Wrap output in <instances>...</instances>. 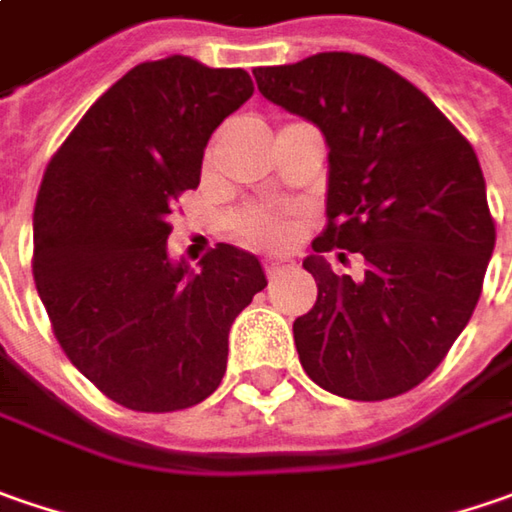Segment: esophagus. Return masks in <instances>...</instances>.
<instances>
[{"label": "esophagus", "mask_w": 512, "mask_h": 512, "mask_svg": "<svg viewBox=\"0 0 512 512\" xmlns=\"http://www.w3.org/2000/svg\"><path fill=\"white\" fill-rule=\"evenodd\" d=\"M263 269H266V275H269V278H278L280 272L295 269V260H292V257H266Z\"/></svg>", "instance_id": "1"}]
</instances>
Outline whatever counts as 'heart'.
<instances>
[{
    "label": "heart",
    "mask_w": 512,
    "mask_h": 512,
    "mask_svg": "<svg viewBox=\"0 0 512 512\" xmlns=\"http://www.w3.org/2000/svg\"><path fill=\"white\" fill-rule=\"evenodd\" d=\"M240 234L263 249H278L292 237V220L283 209H246L240 214Z\"/></svg>",
    "instance_id": "1"
}]
</instances>
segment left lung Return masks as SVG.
<instances>
[{"instance_id":"obj_1","label":"left lung","mask_w":512,"mask_h":512,"mask_svg":"<svg viewBox=\"0 0 512 512\" xmlns=\"http://www.w3.org/2000/svg\"><path fill=\"white\" fill-rule=\"evenodd\" d=\"M255 79L329 145V223L303 260L318 300L292 326L300 364L352 401L418 387L470 321L496 246L473 145L427 94L369 56L326 51L257 68ZM329 248L364 254L365 278L335 276Z\"/></svg>"}]
</instances>
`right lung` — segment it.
<instances>
[{
    "mask_svg": "<svg viewBox=\"0 0 512 512\" xmlns=\"http://www.w3.org/2000/svg\"><path fill=\"white\" fill-rule=\"evenodd\" d=\"M255 94L243 68L143 62L94 102L45 168L34 280L68 361L111 401L174 412L220 387L234 318L266 286L217 243L200 272L168 257V217L197 189L214 128Z\"/></svg>",
    "mask_w": 512,
    "mask_h": 512,
    "instance_id": "add662e5",
    "label": "right lung"
}]
</instances>
